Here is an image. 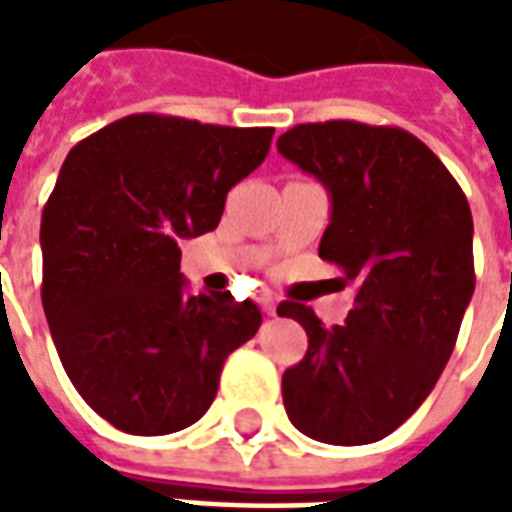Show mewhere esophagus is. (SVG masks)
<instances>
[{"label":"esophagus","instance_id":"1","mask_svg":"<svg viewBox=\"0 0 512 512\" xmlns=\"http://www.w3.org/2000/svg\"><path fill=\"white\" fill-rule=\"evenodd\" d=\"M260 304H263V310H266L268 315H277V301L271 299V296H263V299H260Z\"/></svg>","mask_w":512,"mask_h":512}]
</instances>
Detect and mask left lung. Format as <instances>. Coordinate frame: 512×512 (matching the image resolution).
<instances>
[{
  "instance_id": "obj_1",
  "label": "left lung",
  "mask_w": 512,
  "mask_h": 512,
  "mask_svg": "<svg viewBox=\"0 0 512 512\" xmlns=\"http://www.w3.org/2000/svg\"><path fill=\"white\" fill-rule=\"evenodd\" d=\"M277 147L329 191L318 255L356 285L345 326L279 304L310 337L282 376L285 411L315 441L370 444L422 406L455 348L474 293L472 211L450 169L403 128L301 123Z\"/></svg>"
}]
</instances>
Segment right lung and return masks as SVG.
<instances>
[{
	"mask_svg": "<svg viewBox=\"0 0 512 512\" xmlns=\"http://www.w3.org/2000/svg\"><path fill=\"white\" fill-rule=\"evenodd\" d=\"M274 128L128 115L73 147L40 219L43 312L95 414L134 436L194 425L224 359L263 323L255 301L186 296L180 241L216 230Z\"/></svg>",
	"mask_w": 512,
	"mask_h": 512,
	"instance_id": "right-lung-1",
	"label": "right lung"
}]
</instances>
